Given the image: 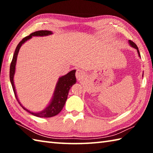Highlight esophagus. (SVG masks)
<instances>
[{"label":"esophagus","instance_id":"esophagus-1","mask_svg":"<svg viewBox=\"0 0 153 153\" xmlns=\"http://www.w3.org/2000/svg\"><path fill=\"white\" fill-rule=\"evenodd\" d=\"M76 76L77 79H82L85 77V72L81 69H77L76 73Z\"/></svg>","mask_w":153,"mask_h":153}]
</instances>
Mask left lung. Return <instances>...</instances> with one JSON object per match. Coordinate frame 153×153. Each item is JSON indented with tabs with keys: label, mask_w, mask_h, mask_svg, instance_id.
I'll return each mask as SVG.
<instances>
[{
	"label": "left lung",
	"mask_w": 153,
	"mask_h": 153,
	"mask_svg": "<svg viewBox=\"0 0 153 153\" xmlns=\"http://www.w3.org/2000/svg\"><path fill=\"white\" fill-rule=\"evenodd\" d=\"M129 45L131 46V47H133V48L136 49L137 51H138V53L139 56H140V53H139V51H138V46H137V45H136V44L134 43V42H133L132 41H131V40H129Z\"/></svg>",
	"instance_id": "1"
}]
</instances>
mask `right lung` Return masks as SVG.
I'll list each match as a JSON object with an SVG mask.
<instances>
[{
  "mask_svg": "<svg viewBox=\"0 0 153 153\" xmlns=\"http://www.w3.org/2000/svg\"><path fill=\"white\" fill-rule=\"evenodd\" d=\"M51 34H53V32L51 31L40 30L30 33L29 36L23 38L22 40L17 46L13 56L11 65H10V81H11V83L15 98H16L18 102L19 103V105L22 106L24 110L27 111L28 113H31L32 115L38 117H51L56 115L57 114L60 113L61 111L63 109L65 104L69 90H70L71 86L76 83V70H72L70 72H69L68 74L65 75V76L59 77L58 82L56 83L55 92H54L53 97V98H52L51 103L48 105V107L45 109H44L42 111H40V112L35 113L29 111L27 108H25L24 107H23V105L19 101V99L17 98L16 90H15L13 77L15 72V65H16L17 57L20 47L22 46L23 44L26 42L27 40H30L32 36H46Z\"/></svg>",
  "mask_w": 153,
  "mask_h": 153,
  "instance_id": "1",
  "label": "right lung"
}]
</instances>
